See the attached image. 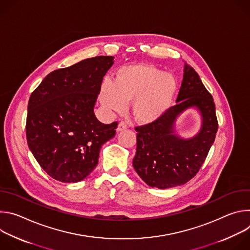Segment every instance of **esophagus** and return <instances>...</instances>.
I'll return each instance as SVG.
<instances>
[{"instance_id":"34e87169","label":"esophagus","mask_w":250,"mask_h":250,"mask_svg":"<svg viewBox=\"0 0 250 250\" xmlns=\"http://www.w3.org/2000/svg\"><path fill=\"white\" fill-rule=\"evenodd\" d=\"M127 128V125L125 123V122H121L117 127V132H121V131H124Z\"/></svg>"}]
</instances>
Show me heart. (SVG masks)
Returning <instances> with one entry per match:
<instances>
[{"instance_id": "heart-1", "label": "heart", "mask_w": 250, "mask_h": 250, "mask_svg": "<svg viewBox=\"0 0 250 250\" xmlns=\"http://www.w3.org/2000/svg\"><path fill=\"white\" fill-rule=\"evenodd\" d=\"M178 91L176 78L150 64H130L115 73L113 83L104 81L100 102L109 112L123 113L132 102V115L141 124H153L170 110Z\"/></svg>"}]
</instances>
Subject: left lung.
Here are the masks:
<instances>
[{
  "label": "left lung",
  "mask_w": 250,
  "mask_h": 250,
  "mask_svg": "<svg viewBox=\"0 0 250 250\" xmlns=\"http://www.w3.org/2000/svg\"><path fill=\"white\" fill-rule=\"evenodd\" d=\"M176 104L158 122L137 126V146L132 165L148 186L168 189L186 184L203 165L218 131L211 95L198 73L184 64L182 85ZM189 108L201 116V128L188 139L175 132L176 119Z\"/></svg>",
  "instance_id": "obj_1"
}]
</instances>
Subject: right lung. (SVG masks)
I'll use <instances>...</instances> for the list:
<instances>
[{"instance_id": "obj_1", "label": "right lung", "mask_w": 250, "mask_h": 250, "mask_svg": "<svg viewBox=\"0 0 250 250\" xmlns=\"http://www.w3.org/2000/svg\"><path fill=\"white\" fill-rule=\"evenodd\" d=\"M113 56H97L49 73L28 101L26 139L42 168L63 183L82 181L118 123L102 124L94 106Z\"/></svg>"}]
</instances>
